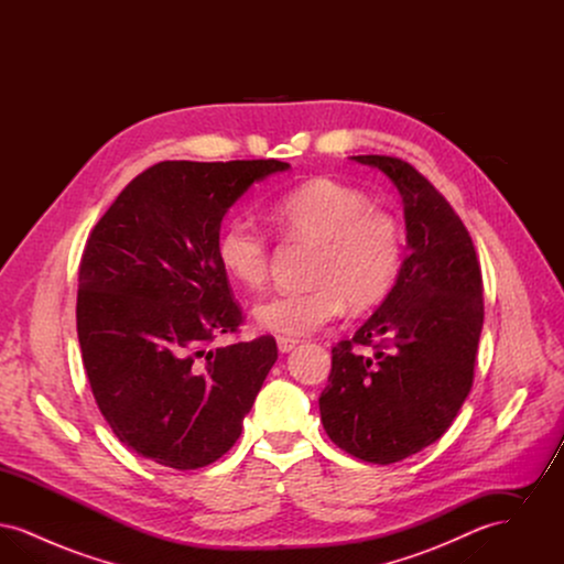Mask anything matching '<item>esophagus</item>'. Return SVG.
Wrapping results in <instances>:
<instances>
[{"instance_id": "34e87169", "label": "esophagus", "mask_w": 564, "mask_h": 564, "mask_svg": "<svg viewBox=\"0 0 564 564\" xmlns=\"http://www.w3.org/2000/svg\"><path fill=\"white\" fill-rule=\"evenodd\" d=\"M295 345H297V340H294V338H283V336L276 338V347L281 352H290V350L295 349Z\"/></svg>"}]
</instances>
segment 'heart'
<instances>
[{"instance_id": "1", "label": "heart", "mask_w": 564, "mask_h": 564, "mask_svg": "<svg viewBox=\"0 0 564 564\" xmlns=\"http://www.w3.org/2000/svg\"><path fill=\"white\" fill-rule=\"evenodd\" d=\"M269 217L290 239L315 242L311 270L315 288L274 294L253 308V322L279 336H308L336 319L345 300L372 306L393 288L402 267L403 235L398 219L372 209L370 198L334 180H311L274 198ZM221 270L245 290L269 279V237L245 217L228 221L215 245Z\"/></svg>"}]
</instances>
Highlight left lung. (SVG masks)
Masks as SVG:
<instances>
[{
    "instance_id": "8db88e82",
    "label": "left lung",
    "mask_w": 564,
    "mask_h": 564,
    "mask_svg": "<svg viewBox=\"0 0 564 564\" xmlns=\"http://www.w3.org/2000/svg\"><path fill=\"white\" fill-rule=\"evenodd\" d=\"M350 161L375 166L400 192L408 256L375 315L332 349L319 410L338 448L389 465L440 440L469 395L482 272L467 228L414 166L375 154ZM370 344L372 356L356 350Z\"/></svg>"
}]
</instances>
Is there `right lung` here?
Wrapping results in <instances>:
<instances>
[{
  "mask_svg": "<svg viewBox=\"0 0 564 564\" xmlns=\"http://www.w3.org/2000/svg\"><path fill=\"white\" fill-rule=\"evenodd\" d=\"M288 162L164 161L118 194L84 247L78 340L116 437L173 469L226 455L276 361V343L214 347L241 308L215 245L221 219Z\"/></svg>",
  "mask_w": 564,
  "mask_h": 564,
  "instance_id": "add662e5",
  "label": "right lung"
}]
</instances>
